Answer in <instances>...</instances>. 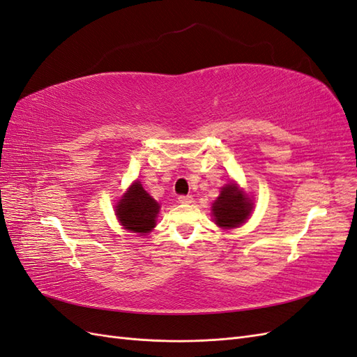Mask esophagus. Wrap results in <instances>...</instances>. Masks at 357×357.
<instances>
[{
	"label": "esophagus",
	"mask_w": 357,
	"mask_h": 357,
	"mask_svg": "<svg viewBox=\"0 0 357 357\" xmlns=\"http://www.w3.org/2000/svg\"><path fill=\"white\" fill-rule=\"evenodd\" d=\"M178 200H179V204H191V202H193V197H191V196H179L178 197Z\"/></svg>",
	"instance_id": "1"
}]
</instances>
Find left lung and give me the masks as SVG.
I'll return each instance as SVG.
<instances>
[{
    "instance_id": "1",
    "label": "left lung",
    "mask_w": 357,
    "mask_h": 357,
    "mask_svg": "<svg viewBox=\"0 0 357 357\" xmlns=\"http://www.w3.org/2000/svg\"><path fill=\"white\" fill-rule=\"evenodd\" d=\"M250 211L252 204L249 197L234 184L223 187L220 196L213 204L215 223L220 227H225V229H231V227H236L244 223Z\"/></svg>"
}]
</instances>
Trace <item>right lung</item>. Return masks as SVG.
Segmentation results:
<instances>
[{
	"instance_id": "obj_1",
	"label": "right lung",
	"mask_w": 357,
	"mask_h": 357,
	"mask_svg": "<svg viewBox=\"0 0 357 357\" xmlns=\"http://www.w3.org/2000/svg\"><path fill=\"white\" fill-rule=\"evenodd\" d=\"M158 211L160 205L146 193L140 182H135L116 206L117 218L125 229L139 234L153 229Z\"/></svg>"
}]
</instances>
